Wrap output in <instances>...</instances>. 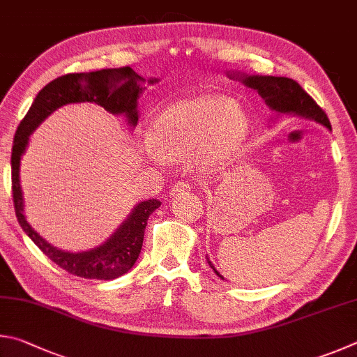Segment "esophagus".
Here are the masks:
<instances>
[{"mask_svg": "<svg viewBox=\"0 0 357 357\" xmlns=\"http://www.w3.org/2000/svg\"><path fill=\"white\" fill-rule=\"evenodd\" d=\"M190 190H191V185L188 182H177L172 186L171 195L175 196V195H178V192H185V191H190Z\"/></svg>", "mask_w": 357, "mask_h": 357, "instance_id": "obj_1", "label": "esophagus"}]
</instances>
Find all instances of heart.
I'll use <instances>...</instances> for the list:
<instances>
[{
  "label": "heart",
  "instance_id": "obj_1",
  "mask_svg": "<svg viewBox=\"0 0 357 357\" xmlns=\"http://www.w3.org/2000/svg\"><path fill=\"white\" fill-rule=\"evenodd\" d=\"M248 125L246 114L232 98L201 96L167 106L155 119L150 142L165 158L202 153L211 162H222L240 149Z\"/></svg>",
  "mask_w": 357,
  "mask_h": 357
}]
</instances>
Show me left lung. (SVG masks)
<instances>
[{
  "label": "left lung",
  "instance_id": "left-lung-1",
  "mask_svg": "<svg viewBox=\"0 0 357 357\" xmlns=\"http://www.w3.org/2000/svg\"><path fill=\"white\" fill-rule=\"evenodd\" d=\"M240 79L246 86L257 91L261 98L273 111L282 112V114H296L303 117L314 119V121L323 123L331 130V122L320 106L299 86L295 79L285 77H257V75H243ZM208 265L213 271L224 279L220 273L215 270L211 261L207 259Z\"/></svg>",
  "mask_w": 357,
  "mask_h": 357
}]
</instances>
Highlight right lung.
Returning <instances> with one entry per match:
<instances>
[{
	"label": "right lung",
	"mask_w": 357,
	"mask_h": 357,
	"mask_svg": "<svg viewBox=\"0 0 357 357\" xmlns=\"http://www.w3.org/2000/svg\"><path fill=\"white\" fill-rule=\"evenodd\" d=\"M142 81L131 67L105 68L89 73H67L53 79L37 93L26 116L22 119L12 146V197L18 224L36 246L47 257L73 276L84 279L111 280L127 273L139 257L144 230L149 216L160 207L158 199L141 202L121 229L100 248L86 252H64L42 238L29 226L23 215V196L20 188V158L26 149L33 130L54 109L67 103L92 102L103 106L112 114H127L130 123H137V98L142 92ZM156 83V79H150Z\"/></svg>",
	"instance_id": "obj_1"
}]
</instances>
